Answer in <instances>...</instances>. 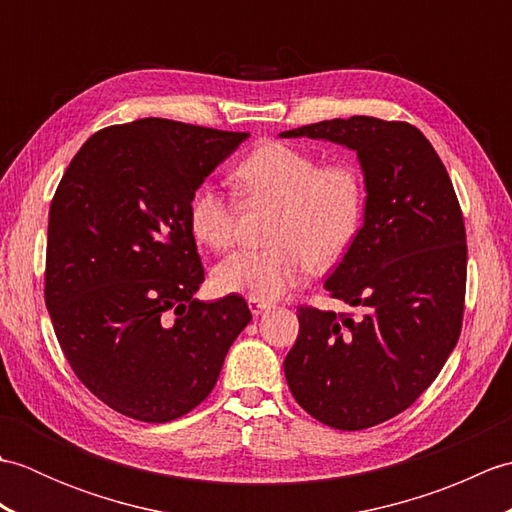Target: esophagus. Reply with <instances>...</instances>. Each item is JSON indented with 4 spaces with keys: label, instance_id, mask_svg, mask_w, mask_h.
I'll use <instances>...</instances> for the list:
<instances>
[{
    "label": "esophagus",
    "instance_id": "34e87169",
    "mask_svg": "<svg viewBox=\"0 0 512 512\" xmlns=\"http://www.w3.org/2000/svg\"><path fill=\"white\" fill-rule=\"evenodd\" d=\"M248 308H250V312L255 314V317H259V314L266 312L270 308V303L262 301V299H248Z\"/></svg>",
    "mask_w": 512,
    "mask_h": 512
}]
</instances>
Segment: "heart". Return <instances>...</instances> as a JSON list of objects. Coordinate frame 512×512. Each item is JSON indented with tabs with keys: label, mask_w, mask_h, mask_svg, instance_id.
Instances as JSON below:
<instances>
[{
	"label": "heart",
	"mask_w": 512,
	"mask_h": 512,
	"mask_svg": "<svg viewBox=\"0 0 512 512\" xmlns=\"http://www.w3.org/2000/svg\"><path fill=\"white\" fill-rule=\"evenodd\" d=\"M237 189L253 204H277L268 248L228 255L213 270L222 292L273 301L303 284L317 266L350 250L365 217V182L352 162H328L290 143L270 140L237 162ZM235 202L217 184L189 195L187 224L195 242L224 250L235 239Z\"/></svg>",
	"instance_id": "b5f03b06"
}]
</instances>
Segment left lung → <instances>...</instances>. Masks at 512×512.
Instances as JSON below:
<instances>
[{"instance_id":"8db88e82","label":"left lung","mask_w":512,"mask_h":512,"mask_svg":"<svg viewBox=\"0 0 512 512\" xmlns=\"http://www.w3.org/2000/svg\"><path fill=\"white\" fill-rule=\"evenodd\" d=\"M279 136L330 140L361 162L363 226L325 281L358 314L301 306L284 372L312 418L341 431L374 427L416 402L460 339L466 231L458 195L436 149L409 123L352 116Z\"/></svg>"}]
</instances>
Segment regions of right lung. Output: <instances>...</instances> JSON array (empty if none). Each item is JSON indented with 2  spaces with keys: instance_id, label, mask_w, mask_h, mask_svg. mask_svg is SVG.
Segmentation results:
<instances>
[{
  "instance_id": "obj_1",
  "label": "right lung",
  "mask_w": 512,
  "mask_h": 512,
  "mask_svg": "<svg viewBox=\"0 0 512 512\" xmlns=\"http://www.w3.org/2000/svg\"><path fill=\"white\" fill-rule=\"evenodd\" d=\"M244 132L140 118L85 140L50 204L46 308L76 378L107 407L169 422L211 394L246 301L193 295L191 191Z\"/></svg>"
}]
</instances>
